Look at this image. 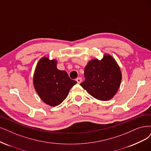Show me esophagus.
<instances>
[{
  "label": "esophagus",
  "instance_id": "1",
  "mask_svg": "<svg viewBox=\"0 0 151 151\" xmlns=\"http://www.w3.org/2000/svg\"><path fill=\"white\" fill-rule=\"evenodd\" d=\"M76 80L78 83H81V81H82V78H81V77H79V78H77L76 79Z\"/></svg>",
  "mask_w": 151,
  "mask_h": 151
}]
</instances>
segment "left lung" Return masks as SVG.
<instances>
[{"label": "left lung", "mask_w": 151, "mask_h": 151, "mask_svg": "<svg viewBox=\"0 0 151 151\" xmlns=\"http://www.w3.org/2000/svg\"><path fill=\"white\" fill-rule=\"evenodd\" d=\"M85 80L80 85L94 98L106 101L117 91L122 80L120 68L114 58L105 55L101 60H92L84 70Z\"/></svg>", "instance_id": "obj_1"}]
</instances>
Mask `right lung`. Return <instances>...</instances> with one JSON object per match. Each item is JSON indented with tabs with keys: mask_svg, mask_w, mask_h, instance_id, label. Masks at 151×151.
<instances>
[{
	"mask_svg": "<svg viewBox=\"0 0 151 151\" xmlns=\"http://www.w3.org/2000/svg\"><path fill=\"white\" fill-rule=\"evenodd\" d=\"M57 61L43 57L38 62L34 75V86L45 104L55 106L61 104L70 90L76 83L65 71L59 70Z\"/></svg>",
	"mask_w": 151,
	"mask_h": 151,
	"instance_id": "1",
	"label": "right lung"
}]
</instances>
